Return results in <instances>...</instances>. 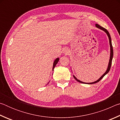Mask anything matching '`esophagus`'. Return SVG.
<instances>
[{"instance_id": "34e87169", "label": "esophagus", "mask_w": 120, "mask_h": 120, "mask_svg": "<svg viewBox=\"0 0 120 120\" xmlns=\"http://www.w3.org/2000/svg\"><path fill=\"white\" fill-rule=\"evenodd\" d=\"M68 52H69V51H68V49H65L64 51V53L65 54H67Z\"/></svg>"}]
</instances>
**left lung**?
<instances>
[{
	"label": "left lung",
	"instance_id": "left-lung-1",
	"mask_svg": "<svg viewBox=\"0 0 120 120\" xmlns=\"http://www.w3.org/2000/svg\"><path fill=\"white\" fill-rule=\"evenodd\" d=\"M95 26L97 28H99V29H100L101 30H102V31H104L105 33H106V34H107V36H108L109 38V46H110V56H109V64H108V66H107V68L106 70V71L105 72V73L104 74H103L102 76H101L100 78H99L98 80H97L96 81H95V82H82V81L79 80V79H78L75 76V75H73V77H74V78L76 79L77 82H79L80 83H82V84H95V83H96L97 82H98L100 81L101 79H102L103 77H104L105 75H106L107 73L109 72V70H110V68H111V64H112V59H113V47H112V41H111V36L109 35V32L107 31V30L105 29L104 27H101L100 25H99L98 24H95Z\"/></svg>",
	"mask_w": 120,
	"mask_h": 120
}]
</instances>
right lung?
Listing matches in <instances>:
<instances>
[{"instance_id": "obj_1", "label": "right lung", "mask_w": 120, "mask_h": 120, "mask_svg": "<svg viewBox=\"0 0 120 120\" xmlns=\"http://www.w3.org/2000/svg\"><path fill=\"white\" fill-rule=\"evenodd\" d=\"M59 61V58H56V60L54 61V62H53V68H52V71H53V69H54V67H56V64H57V63L58 62V61ZM49 82L48 83V84H49ZM47 84V85H48Z\"/></svg>"}]
</instances>
